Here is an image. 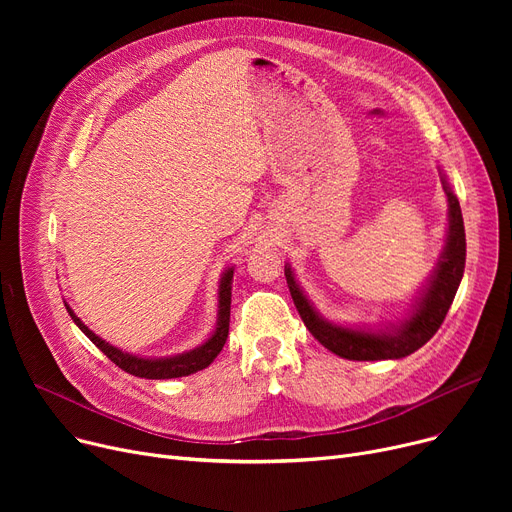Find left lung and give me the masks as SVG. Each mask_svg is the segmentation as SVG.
<instances>
[{
	"instance_id": "8db88e82",
	"label": "left lung",
	"mask_w": 512,
	"mask_h": 512,
	"mask_svg": "<svg viewBox=\"0 0 512 512\" xmlns=\"http://www.w3.org/2000/svg\"><path fill=\"white\" fill-rule=\"evenodd\" d=\"M440 176L448 199L446 242L432 278L427 280L423 290H419V297H415L409 315L398 321V324H388L386 328L375 330L332 324V321L321 317L311 305L297 278H294L292 267L288 263L284 265V276L294 307H297L301 319L305 321L307 330L334 355L348 361L402 359L415 353L442 326V321L454 301V294L463 280L467 242L459 199L452 193L442 170Z\"/></svg>"
}]
</instances>
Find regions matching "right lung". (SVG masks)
Instances as JSON below:
<instances>
[{
    "label": "right lung",
    "mask_w": 512,
    "mask_h": 512,
    "mask_svg": "<svg viewBox=\"0 0 512 512\" xmlns=\"http://www.w3.org/2000/svg\"><path fill=\"white\" fill-rule=\"evenodd\" d=\"M232 276H234V267H228V270L220 278V288H218V321H215V330L211 336L199 344L193 351H186L180 355L172 357H139V355H130L120 351L118 346H112L110 342H105L99 338L93 330H89L80 317L70 309L68 303L66 309L72 317L74 324L80 328L99 351L114 361L120 369H124L130 375H137V378H147V380H172V378H182V375H191L197 373L213 363V359L220 355V351L226 344L228 338V328H230V301H232Z\"/></svg>",
    "instance_id": "obj_1"
}]
</instances>
